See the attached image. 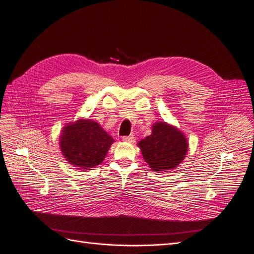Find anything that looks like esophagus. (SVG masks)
Listing matches in <instances>:
<instances>
[{
  "mask_svg": "<svg viewBox=\"0 0 254 254\" xmlns=\"http://www.w3.org/2000/svg\"><path fill=\"white\" fill-rule=\"evenodd\" d=\"M122 139H124V141L126 142H129V143H133L135 141V137L133 135H129V136H124L122 137Z\"/></svg>",
  "mask_w": 254,
  "mask_h": 254,
  "instance_id": "34e87169",
  "label": "esophagus"
}]
</instances>
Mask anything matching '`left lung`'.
Listing matches in <instances>:
<instances>
[{"mask_svg":"<svg viewBox=\"0 0 254 254\" xmlns=\"http://www.w3.org/2000/svg\"><path fill=\"white\" fill-rule=\"evenodd\" d=\"M143 159L154 170L175 169L186 157L188 142L183 133L165 122L153 126L152 134L138 143Z\"/></svg>","mask_w":254,"mask_h":254,"instance_id":"left-lung-1","label":"left lung"}]
</instances>
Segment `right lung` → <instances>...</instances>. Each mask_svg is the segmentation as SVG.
<instances>
[{"label":"right lung","mask_w":254,"mask_h":254,"mask_svg":"<svg viewBox=\"0 0 254 254\" xmlns=\"http://www.w3.org/2000/svg\"><path fill=\"white\" fill-rule=\"evenodd\" d=\"M113 142L114 139L92 120H78L65 127L60 137L64 157L84 170L101 163Z\"/></svg>","instance_id":"right-lung-1"}]
</instances>
